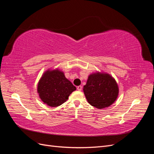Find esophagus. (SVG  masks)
<instances>
[{"mask_svg": "<svg viewBox=\"0 0 154 154\" xmlns=\"http://www.w3.org/2000/svg\"><path fill=\"white\" fill-rule=\"evenodd\" d=\"M77 89H78V91H81L82 90V87L81 85L77 87Z\"/></svg>", "mask_w": 154, "mask_h": 154, "instance_id": "esophagus-1", "label": "esophagus"}]
</instances>
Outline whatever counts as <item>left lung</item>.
I'll list each match as a JSON object with an SVG mask.
<instances>
[{
	"label": "left lung",
	"instance_id": "8db88e82",
	"mask_svg": "<svg viewBox=\"0 0 154 154\" xmlns=\"http://www.w3.org/2000/svg\"><path fill=\"white\" fill-rule=\"evenodd\" d=\"M83 90L88 103L99 109L112 105L119 95V87L116 80L104 72L91 74Z\"/></svg>",
	"mask_w": 154,
	"mask_h": 154
}]
</instances>
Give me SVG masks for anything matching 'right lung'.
Here are the masks:
<instances>
[{"label":"right lung","mask_w":154,"mask_h":154,"mask_svg":"<svg viewBox=\"0 0 154 154\" xmlns=\"http://www.w3.org/2000/svg\"><path fill=\"white\" fill-rule=\"evenodd\" d=\"M76 88L59 69H48L43 73L37 85L40 100L47 105L58 106L66 102Z\"/></svg>","instance_id":"obj_1"}]
</instances>
